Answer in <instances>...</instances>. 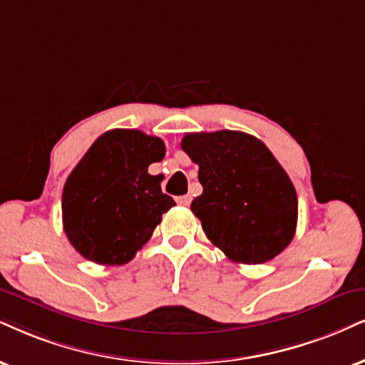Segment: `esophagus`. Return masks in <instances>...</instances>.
I'll return each instance as SVG.
<instances>
[{"label":"esophagus","mask_w":365,"mask_h":365,"mask_svg":"<svg viewBox=\"0 0 365 365\" xmlns=\"http://www.w3.org/2000/svg\"><path fill=\"white\" fill-rule=\"evenodd\" d=\"M191 200H192V197L190 195H184V196H179L175 201H178V203L181 205V206H187V205L191 203Z\"/></svg>","instance_id":"34e87169"}]
</instances>
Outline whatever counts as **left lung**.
<instances>
[{
    "mask_svg": "<svg viewBox=\"0 0 365 365\" xmlns=\"http://www.w3.org/2000/svg\"><path fill=\"white\" fill-rule=\"evenodd\" d=\"M182 150L197 164L203 192L191 203L211 244L233 262L264 264L291 244L298 196L259 138L220 130L187 133Z\"/></svg>",
    "mask_w": 365,
    "mask_h": 365,
    "instance_id": "1",
    "label": "left lung"
}]
</instances>
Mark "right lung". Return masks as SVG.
<instances>
[{"label": "right lung", "mask_w": 365, "mask_h": 365, "mask_svg": "<svg viewBox=\"0 0 365 365\" xmlns=\"http://www.w3.org/2000/svg\"><path fill=\"white\" fill-rule=\"evenodd\" d=\"M164 155V140L140 130H110L89 147L62 191L64 232L84 259L123 265L147 244L175 205L148 174Z\"/></svg>", "instance_id": "1"}]
</instances>
